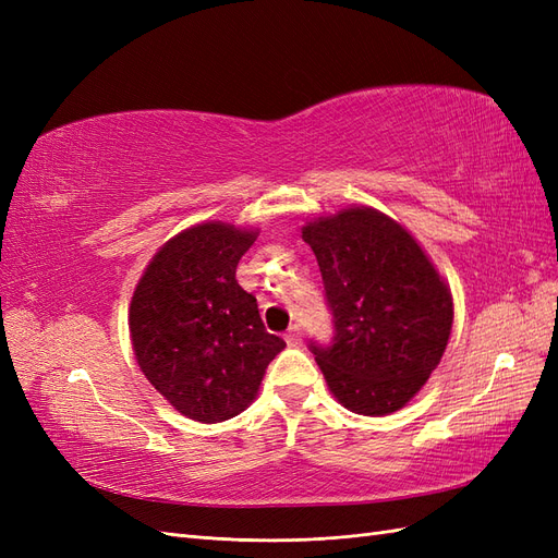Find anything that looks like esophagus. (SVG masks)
<instances>
[{"instance_id":"esophagus-1","label":"esophagus","mask_w":558,"mask_h":558,"mask_svg":"<svg viewBox=\"0 0 558 558\" xmlns=\"http://www.w3.org/2000/svg\"><path fill=\"white\" fill-rule=\"evenodd\" d=\"M286 344L289 347H298L300 342H302V330H300V326L298 324H293L289 330H286Z\"/></svg>"}]
</instances>
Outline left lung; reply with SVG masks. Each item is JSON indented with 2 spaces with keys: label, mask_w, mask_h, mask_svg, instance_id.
Listing matches in <instances>:
<instances>
[{
  "label": "left lung",
  "mask_w": 558,
  "mask_h": 558,
  "mask_svg": "<svg viewBox=\"0 0 558 558\" xmlns=\"http://www.w3.org/2000/svg\"><path fill=\"white\" fill-rule=\"evenodd\" d=\"M302 240L318 260L332 312V342H310L328 388L356 414L398 412L447 349L449 286L412 234L373 207L318 216Z\"/></svg>",
  "instance_id": "8db88e82"
}]
</instances>
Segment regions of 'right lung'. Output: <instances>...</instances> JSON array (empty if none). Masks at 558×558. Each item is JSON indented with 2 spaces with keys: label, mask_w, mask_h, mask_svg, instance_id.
I'll list each match as a JSON object with an SVG mask.
<instances>
[{
  "label": "right lung",
  "mask_w": 558,
  "mask_h": 558,
  "mask_svg": "<svg viewBox=\"0 0 558 558\" xmlns=\"http://www.w3.org/2000/svg\"><path fill=\"white\" fill-rule=\"evenodd\" d=\"M258 230L209 221L167 242L134 289L130 337L142 373L183 416L218 424L244 412L286 347L234 279Z\"/></svg>",
  "instance_id": "obj_1"
}]
</instances>
